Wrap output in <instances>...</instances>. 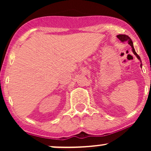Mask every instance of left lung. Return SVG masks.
<instances>
[{
    "mask_svg": "<svg viewBox=\"0 0 151 151\" xmlns=\"http://www.w3.org/2000/svg\"><path fill=\"white\" fill-rule=\"evenodd\" d=\"M117 37L119 38V40H120L121 42H126H126H129V44L131 46V47H132L133 52L134 53V55L137 57V58H138V60H139L141 62V58H140V57L138 56V55H137V53L136 52V51H135L134 47H133V42H132V40H131V38H130L128 35H117ZM141 66H142V65H141Z\"/></svg>",
    "mask_w": 151,
    "mask_h": 151,
    "instance_id": "1",
    "label": "left lung"
}]
</instances>
